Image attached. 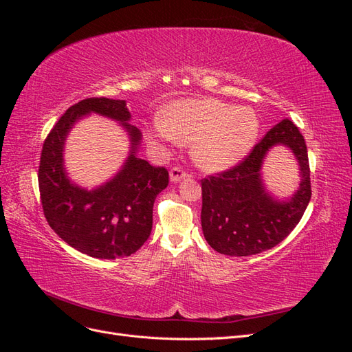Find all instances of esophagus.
I'll return each mask as SVG.
<instances>
[{
	"label": "esophagus",
	"mask_w": 352,
	"mask_h": 352,
	"mask_svg": "<svg viewBox=\"0 0 352 352\" xmlns=\"http://www.w3.org/2000/svg\"><path fill=\"white\" fill-rule=\"evenodd\" d=\"M186 176H188V173L180 167H173L172 170H170V180H172V182H179V180L185 179Z\"/></svg>",
	"instance_id": "obj_1"
}]
</instances>
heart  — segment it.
Here are the masks:
<instances>
[{
  "mask_svg": "<svg viewBox=\"0 0 352 352\" xmlns=\"http://www.w3.org/2000/svg\"><path fill=\"white\" fill-rule=\"evenodd\" d=\"M258 133L260 120L252 109L212 98L176 101L145 127L146 140L155 148L192 144L195 163L210 172L242 162L257 142Z\"/></svg>",
  "mask_w": 352,
  "mask_h": 352,
  "instance_id": "1",
  "label": "heart"
}]
</instances>
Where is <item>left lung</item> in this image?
<instances>
[{
    "label": "left lung",
    "mask_w": 352,
    "mask_h": 352,
    "mask_svg": "<svg viewBox=\"0 0 352 352\" xmlns=\"http://www.w3.org/2000/svg\"><path fill=\"white\" fill-rule=\"evenodd\" d=\"M274 144L289 147L300 164V188L286 201L267 195L261 180L262 162ZM201 186V226L212 250L230 257L267 251L295 229L311 198L304 136L289 119H283L255 144L241 163L202 179Z\"/></svg>",
    "instance_id": "1"
}]
</instances>
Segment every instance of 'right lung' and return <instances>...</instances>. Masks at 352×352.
Here are the masks:
<instances>
[{
    "mask_svg": "<svg viewBox=\"0 0 352 352\" xmlns=\"http://www.w3.org/2000/svg\"><path fill=\"white\" fill-rule=\"evenodd\" d=\"M89 112L120 121L131 138V153L120 173L92 191L72 184L62 163L69 129ZM129 120L124 100L87 98L60 117L42 145L38 184L48 225L70 247L94 258H122L140 250L153 229L154 201L168 185L164 167L136 157L141 132Z\"/></svg>",
    "mask_w": 352,
    "mask_h": 352,
    "instance_id": "right-lung-1",
    "label": "right lung"
}]
</instances>
